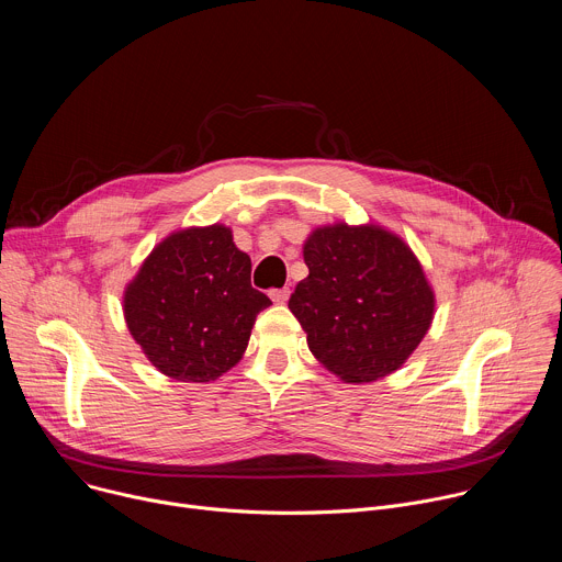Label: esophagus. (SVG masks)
<instances>
[{
    "mask_svg": "<svg viewBox=\"0 0 562 562\" xmlns=\"http://www.w3.org/2000/svg\"><path fill=\"white\" fill-rule=\"evenodd\" d=\"M269 295H271V300H273L276 304H284V302L289 300L291 291H289V286H282V289H271Z\"/></svg>",
    "mask_w": 562,
    "mask_h": 562,
    "instance_id": "1",
    "label": "esophagus"
}]
</instances>
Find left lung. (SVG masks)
I'll list each match as a JSON object with an SVG mask.
<instances>
[{
	"mask_svg": "<svg viewBox=\"0 0 562 562\" xmlns=\"http://www.w3.org/2000/svg\"><path fill=\"white\" fill-rule=\"evenodd\" d=\"M308 276L289 300L319 364L345 382H373L403 367L427 336L436 295L403 237L347 222L304 243Z\"/></svg>",
	"mask_w": 562,
	"mask_h": 562,
	"instance_id": "left-lung-1",
	"label": "left lung"
}]
</instances>
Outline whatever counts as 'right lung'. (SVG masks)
<instances>
[{"instance_id":"1","label":"right lung","mask_w":562,"mask_h":562,"mask_svg":"<svg viewBox=\"0 0 562 562\" xmlns=\"http://www.w3.org/2000/svg\"><path fill=\"white\" fill-rule=\"evenodd\" d=\"M269 304L231 228L211 224L176 231L150 251L124 291V319L157 371L211 382L243 358Z\"/></svg>"}]
</instances>
